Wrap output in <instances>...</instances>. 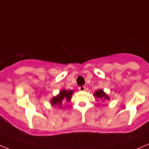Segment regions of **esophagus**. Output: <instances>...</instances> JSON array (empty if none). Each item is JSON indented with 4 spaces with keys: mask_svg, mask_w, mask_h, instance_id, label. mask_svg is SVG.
I'll use <instances>...</instances> for the list:
<instances>
[{
    "mask_svg": "<svg viewBox=\"0 0 149 149\" xmlns=\"http://www.w3.org/2000/svg\"><path fill=\"white\" fill-rule=\"evenodd\" d=\"M79 90L81 92L84 91V90H85V87H84V86H81V87H79Z\"/></svg>",
    "mask_w": 149,
    "mask_h": 149,
    "instance_id": "obj_1",
    "label": "esophagus"
}]
</instances>
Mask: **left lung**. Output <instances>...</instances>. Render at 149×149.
Listing matches in <instances>:
<instances>
[{
  "instance_id": "left-lung-1",
  "label": "left lung",
  "mask_w": 149,
  "mask_h": 149,
  "mask_svg": "<svg viewBox=\"0 0 149 149\" xmlns=\"http://www.w3.org/2000/svg\"><path fill=\"white\" fill-rule=\"evenodd\" d=\"M94 95L97 98H100L101 101H105V100H109V96L107 95L104 92L103 90H98L95 92Z\"/></svg>"
}]
</instances>
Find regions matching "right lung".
<instances>
[{
  "instance_id": "add662e5",
  "label": "right lung",
  "mask_w": 149,
  "mask_h": 149,
  "mask_svg": "<svg viewBox=\"0 0 149 149\" xmlns=\"http://www.w3.org/2000/svg\"><path fill=\"white\" fill-rule=\"evenodd\" d=\"M73 90H62L59 92V94H58L56 96L52 98L51 100V104L52 106L54 105H59V108L62 107V103L63 101H70L71 99L72 95H73Z\"/></svg>"
}]
</instances>
